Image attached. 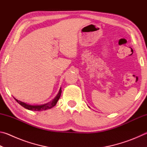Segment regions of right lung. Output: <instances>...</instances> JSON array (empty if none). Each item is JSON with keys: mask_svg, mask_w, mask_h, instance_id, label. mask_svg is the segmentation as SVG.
<instances>
[{"mask_svg": "<svg viewBox=\"0 0 147 147\" xmlns=\"http://www.w3.org/2000/svg\"><path fill=\"white\" fill-rule=\"evenodd\" d=\"M61 94V88H60L59 91V93L57 94L56 96L54 98L53 100L50 102L49 103L45 104H41V105H30V104L24 103L23 102L19 101L16 99V100L18 102L20 105L24 107V108L27 109H29V110H33V111H41V110H46V109H51L53 108L54 106H56L57 102L58 101L59 97H60Z\"/></svg>", "mask_w": 147, "mask_h": 147, "instance_id": "add662e5", "label": "right lung"}]
</instances>
